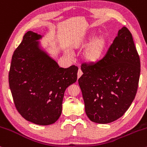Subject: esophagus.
<instances>
[{"label":"esophagus","instance_id":"obj_1","mask_svg":"<svg viewBox=\"0 0 147 147\" xmlns=\"http://www.w3.org/2000/svg\"><path fill=\"white\" fill-rule=\"evenodd\" d=\"M82 74H83V72H82V70H81V69H79L78 72H77V77H78V79L82 75Z\"/></svg>","mask_w":147,"mask_h":147}]
</instances>
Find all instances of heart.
Listing matches in <instances>:
<instances>
[{
	"label": "heart",
	"instance_id": "heart-1",
	"mask_svg": "<svg viewBox=\"0 0 147 147\" xmlns=\"http://www.w3.org/2000/svg\"><path fill=\"white\" fill-rule=\"evenodd\" d=\"M93 36L94 33L89 34L82 37L75 44L77 48H82L91 41L83 53L84 60L89 63H96L102 59L108 45L107 37L104 34H99L92 38Z\"/></svg>",
	"mask_w": 147,
	"mask_h": 147
}]
</instances>
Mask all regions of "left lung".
I'll use <instances>...</instances> for the list:
<instances>
[{
	"label": "left lung",
	"instance_id": "obj_1",
	"mask_svg": "<svg viewBox=\"0 0 147 147\" xmlns=\"http://www.w3.org/2000/svg\"><path fill=\"white\" fill-rule=\"evenodd\" d=\"M78 79L85 111L92 122L108 124L125 113L137 92L140 61L131 33L126 27L105 57L93 65L82 64Z\"/></svg>",
	"mask_w": 147,
	"mask_h": 147
}]
</instances>
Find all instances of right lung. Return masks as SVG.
<instances>
[{
  "label": "right lung",
  "mask_w": 147,
  "mask_h": 147,
  "mask_svg": "<svg viewBox=\"0 0 147 147\" xmlns=\"http://www.w3.org/2000/svg\"><path fill=\"white\" fill-rule=\"evenodd\" d=\"M43 36L24 35L11 59L9 84L16 109L26 120L38 125L56 122L62 111L65 89L75 83L78 68H60L42 48Z\"/></svg>",
  "instance_id": "right-lung-1"
}]
</instances>
